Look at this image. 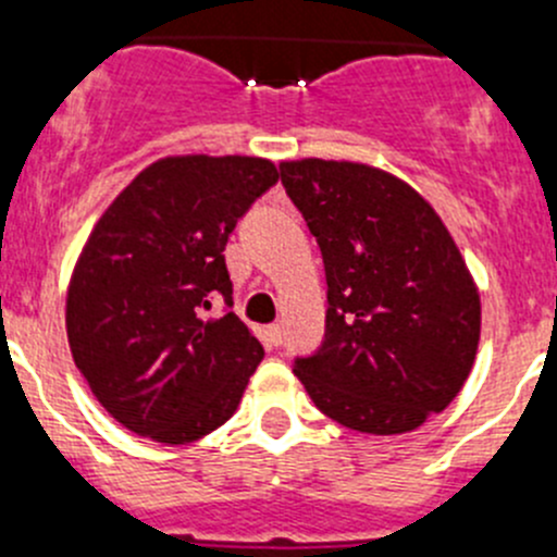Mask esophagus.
<instances>
[{
  "label": "esophagus",
  "instance_id": "obj_1",
  "mask_svg": "<svg viewBox=\"0 0 557 557\" xmlns=\"http://www.w3.org/2000/svg\"><path fill=\"white\" fill-rule=\"evenodd\" d=\"M263 343H267V345H280V343H283V329H280L277 323H272V326L263 329Z\"/></svg>",
  "mask_w": 557,
  "mask_h": 557
}]
</instances>
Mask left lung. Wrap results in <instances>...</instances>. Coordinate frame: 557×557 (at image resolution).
Masks as SVG:
<instances>
[{
	"label": "left lung",
	"mask_w": 557,
	"mask_h": 557,
	"mask_svg": "<svg viewBox=\"0 0 557 557\" xmlns=\"http://www.w3.org/2000/svg\"><path fill=\"white\" fill-rule=\"evenodd\" d=\"M326 269V332L294 372L321 413L370 435L422 428L460 394L479 348V290L435 209L386 171L280 163Z\"/></svg>",
	"instance_id": "1"
}]
</instances>
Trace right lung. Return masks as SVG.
I'll return each mask as SVG.
<instances>
[{
	"label": "right lung",
	"mask_w": 557,
	"mask_h": 557,
	"mask_svg": "<svg viewBox=\"0 0 557 557\" xmlns=\"http://www.w3.org/2000/svg\"><path fill=\"white\" fill-rule=\"evenodd\" d=\"M280 174L263 158H163L97 220L67 288V339L97 403L135 435L193 444L239 408L263 348L234 307L225 245Z\"/></svg>",
	"instance_id": "add662e5"
}]
</instances>
